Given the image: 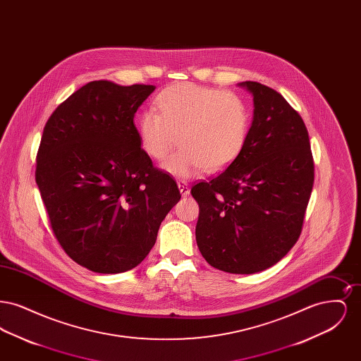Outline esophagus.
I'll return each mask as SVG.
<instances>
[{
  "label": "esophagus",
  "instance_id": "obj_1",
  "mask_svg": "<svg viewBox=\"0 0 361 361\" xmlns=\"http://www.w3.org/2000/svg\"><path fill=\"white\" fill-rule=\"evenodd\" d=\"M177 184H178V188H180L181 195H183V196H188L189 190H190V189H189L188 183H187V181H178Z\"/></svg>",
  "mask_w": 361,
  "mask_h": 361
}]
</instances>
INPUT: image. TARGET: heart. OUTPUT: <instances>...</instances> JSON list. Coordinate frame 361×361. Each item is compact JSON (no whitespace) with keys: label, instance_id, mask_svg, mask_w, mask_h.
Listing matches in <instances>:
<instances>
[{"label":"heart","instance_id":"obj_1","mask_svg":"<svg viewBox=\"0 0 361 361\" xmlns=\"http://www.w3.org/2000/svg\"><path fill=\"white\" fill-rule=\"evenodd\" d=\"M154 109L137 123L143 150L165 159L178 143L183 149L162 164L166 172L188 178L206 168L219 172L245 149L250 130L247 105L235 93L181 82L162 90Z\"/></svg>","mask_w":361,"mask_h":361}]
</instances>
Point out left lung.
<instances>
[{
  "mask_svg": "<svg viewBox=\"0 0 361 361\" xmlns=\"http://www.w3.org/2000/svg\"><path fill=\"white\" fill-rule=\"evenodd\" d=\"M255 115L240 157L190 193L199 204L196 242L207 262L250 275L284 257L302 233L314 184L309 133L275 89L240 82Z\"/></svg>",
  "mask_w": 361,
  "mask_h": 361,
  "instance_id": "obj_1",
  "label": "left lung"
}]
</instances>
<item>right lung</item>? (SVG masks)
I'll return each mask as SVG.
<instances>
[{"instance_id":"1","label":"right lung","mask_w":361,"mask_h":361,"mask_svg":"<svg viewBox=\"0 0 361 361\" xmlns=\"http://www.w3.org/2000/svg\"><path fill=\"white\" fill-rule=\"evenodd\" d=\"M153 85L92 81L46 123L35 180L55 238L73 261L96 274L139 265L181 195L153 166L134 124Z\"/></svg>"}]
</instances>
